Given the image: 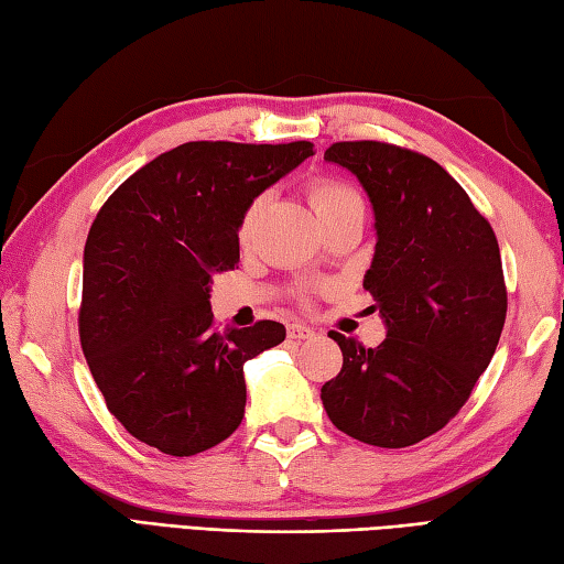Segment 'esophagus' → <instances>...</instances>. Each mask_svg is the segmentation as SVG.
Returning a JSON list of instances; mask_svg holds the SVG:
<instances>
[{
    "instance_id": "1",
    "label": "esophagus",
    "mask_w": 564,
    "mask_h": 564,
    "mask_svg": "<svg viewBox=\"0 0 564 564\" xmlns=\"http://www.w3.org/2000/svg\"><path fill=\"white\" fill-rule=\"evenodd\" d=\"M289 337L303 341V339L315 337V329L307 327V325H297V322H295V325H289Z\"/></svg>"
}]
</instances>
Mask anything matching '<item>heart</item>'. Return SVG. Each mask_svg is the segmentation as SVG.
<instances>
[{
  "mask_svg": "<svg viewBox=\"0 0 564 564\" xmlns=\"http://www.w3.org/2000/svg\"><path fill=\"white\" fill-rule=\"evenodd\" d=\"M307 198H310V203H313L317 215L327 213L337 206H346V203H364L361 194H358V188L337 176H315L313 182L307 184ZM261 208H263V196H257L242 213V220H239V230H237V237L242 245H249L251 235H254Z\"/></svg>",
  "mask_w": 564,
  "mask_h": 564,
  "instance_id": "1",
  "label": "heart"
}]
</instances>
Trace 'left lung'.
Wrapping results in <instances>:
<instances>
[{
  "label": "left lung",
  "instance_id": "1",
  "mask_svg": "<svg viewBox=\"0 0 564 564\" xmlns=\"http://www.w3.org/2000/svg\"><path fill=\"white\" fill-rule=\"evenodd\" d=\"M325 160L358 176L378 245L364 289L388 325L378 349L346 339L322 386L332 424L378 448H404L446 426L485 373L507 319L492 225L426 154L378 140L334 142Z\"/></svg>",
  "mask_w": 564,
  "mask_h": 564
}]
</instances>
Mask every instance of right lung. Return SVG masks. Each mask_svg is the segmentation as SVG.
Masks as SVG:
<instances>
[{
  "label": "right lung",
  "instance_id": "right-lung-1",
  "mask_svg": "<svg viewBox=\"0 0 564 564\" xmlns=\"http://www.w3.org/2000/svg\"><path fill=\"white\" fill-rule=\"evenodd\" d=\"M313 142L196 140L154 158L104 203L84 245L79 341L109 412L166 455L218 446L242 424V368L281 322L218 329L210 279L239 261V220Z\"/></svg>",
  "mask_w": 564,
  "mask_h": 564
}]
</instances>
